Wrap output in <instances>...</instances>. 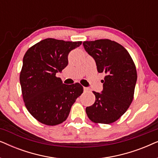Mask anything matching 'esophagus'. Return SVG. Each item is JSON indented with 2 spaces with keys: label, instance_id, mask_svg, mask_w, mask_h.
Segmentation results:
<instances>
[{
  "label": "esophagus",
  "instance_id": "esophagus-1",
  "mask_svg": "<svg viewBox=\"0 0 158 158\" xmlns=\"http://www.w3.org/2000/svg\"><path fill=\"white\" fill-rule=\"evenodd\" d=\"M83 90H84V91H85V92H88V91H90V88H86V87H84V88H83Z\"/></svg>",
  "mask_w": 158,
  "mask_h": 158
}]
</instances>
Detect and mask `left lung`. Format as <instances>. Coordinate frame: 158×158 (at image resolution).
Returning <instances> with one entry per match:
<instances>
[{
    "mask_svg": "<svg viewBox=\"0 0 158 158\" xmlns=\"http://www.w3.org/2000/svg\"><path fill=\"white\" fill-rule=\"evenodd\" d=\"M85 51L96 61L98 73L106 75L101 93L94 94L95 103L86 107L88 118L96 124L118 120L132 102L137 79L135 64L122 45L110 40L85 41Z\"/></svg>",
    "mask_w": 158,
    "mask_h": 158,
    "instance_id": "8db88e82",
    "label": "left lung"
}]
</instances>
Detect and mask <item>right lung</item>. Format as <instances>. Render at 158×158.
<instances>
[{"label":"right lung","mask_w":158,"mask_h":158,"mask_svg":"<svg viewBox=\"0 0 158 158\" xmlns=\"http://www.w3.org/2000/svg\"><path fill=\"white\" fill-rule=\"evenodd\" d=\"M82 42L45 39L28 49L23 59L20 84L25 106L42 124L55 126L64 122L83 88L62 83L56 73L68 64V54Z\"/></svg>","instance_id":"add662e5"}]
</instances>
